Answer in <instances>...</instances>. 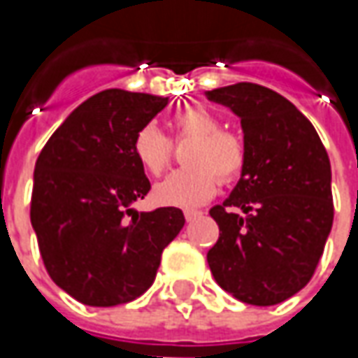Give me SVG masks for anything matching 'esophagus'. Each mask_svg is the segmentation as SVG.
<instances>
[{
	"instance_id": "34e87169",
	"label": "esophagus",
	"mask_w": 358,
	"mask_h": 358,
	"mask_svg": "<svg viewBox=\"0 0 358 358\" xmlns=\"http://www.w3.org/2000/svg\"><path fill=\"white\" fill-rule=\"evenodd\" d=\"M199 211H185V221L187 223H191V221H193L195 217H199Z\"/></svg>"
}]
</instances>
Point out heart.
<instances>
[{"label": "heart", "mask_w": 358, "mask_h": 358, "mask_svg": "<svg viewBox=\"0 0 358 358\" xmlns=\"http://www.w3.org/2000/svg\"><path fill=\"white\" fill-rule=\"evenodd\" d=\"M175 137L193 139L185 153L189 167L165 177L153 189L163 207L193 209L217 193L219 179L235 181L243 173L247 151L237 133L221 129V119L201 105H189L173 117ZM133 153L145 171L159 175L171 157V141L157 125L147 123L133 137Z\"/></svg>", "instance_id": "b5f03b06"}]
</instances>
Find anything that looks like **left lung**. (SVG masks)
Returning a JSON list of instances; mask_svg holds the SVG:
<instances>
[{
  "label": "left lung",
  "mask_w": 358,
  "mask_h": 358,
  "mask_svg": "<svg viewBox=\"0 0 358 358\" xmlns=\"http://www.w3.org/2000/svg\"><path fill=\"white\" fill-rule=\"evenodd\" d=\"M205 95L241 119L247 151L239 183L209 211L219 241L207 263L235 299L277 305L310 281L323 255L335 213L331 161L313 123L277 91L235 83Z\"/></svg>",
  "instance_id": "8db88e82"
}]
</instances>
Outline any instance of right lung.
<instances>
[{
  "instance_id": "add662e5",
  "label": "right lung",
  "mask_w": 358,
  "mask_h": 358,
  "mask_svg": "<svg viewBox=\"0 0 358 358\" xmlns=\"http://www.w3.org/2000/svg\"><path fill=\"white\" fill-rule=\"evenodd\" d=\"M169 97L105 90L71 111L35 161L31 225L49 277L90 307H115L153 285L183 211L137 213L151 183L133 153L135 133Z\"/></svg>"
}]
</instances>
